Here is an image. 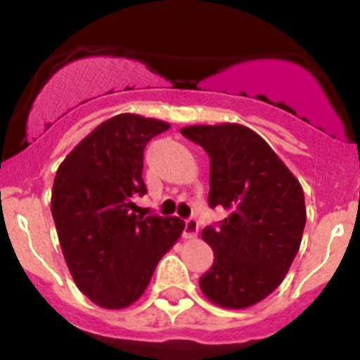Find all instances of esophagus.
<instances>
[{"instance_id": "obj_1", "label": "esophagus", "mask_w": 360, "mask_h": 360, "mask_svg": "<svg viewBox=\"0 0 360 360\" xmlns=\"http://www.w3.org/2000/svg\"><path fill=\"white\" fill-rule=\"evenodd\" d=\"M196 234H198V221H196L195 218L186 219V227H184V236H186L187 240H191V238H196Z\"/></svg>"}]
</instances>
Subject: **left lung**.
Segmentation results:
<instances>
[{"label": "left lung", "mask_w": 360, "mask_h": 360, "mask_svg": "<svg viewBox=\"0 0 360 360\" xmlns=\"http://www.w3.org/2000/svg\"><path fill=\"white\" fill-rule=\"evenodd\" d=\"M180 131L209 155V205L229 212L202 231L214 263L200 288L218 307H252L281 285L297 254L307 224L303 187L262 136L241 124Z\"/></svg>", "instance_id": "obj_1"}]
</instances>
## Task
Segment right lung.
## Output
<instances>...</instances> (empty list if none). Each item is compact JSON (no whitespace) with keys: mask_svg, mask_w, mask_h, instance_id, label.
Segmentation results:
<instances>
[{"mask_svg":"<svg viewBox=\"0 0 360 360\" xmlns=\"http://www.w3.org/2000/svg\"><path fill=\"white\" fill-rule=\"evenodd\" d=\"M169 124L115 115L72 149L56 173L52 216L79 290L110 310L144 294L160 257L182 234L180 218L136 214L144 149Z\"/></svg>","mask_w":360,"mask_h":360,"instance_id":"obj_1","label":"right lung"}]
</instances>
